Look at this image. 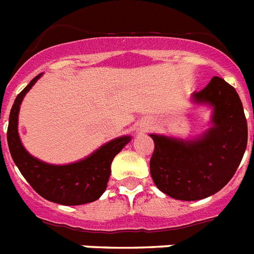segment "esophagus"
<instances>
[{"label":"esophagus","instance_id":"esophagus-1","mask_svg":"<svg viewBox=\"0 0 254 254\" xmlns=\"http://www.w3.org/2000/svg\"><path fill=\"white\" fill-rule=\"evenodd\" d=\"M148 129H150V125H148V124H141L139 127H138V131H139V133H146Z\"/></svg>","mask_w":254,"mask_h":254}]
</instances>
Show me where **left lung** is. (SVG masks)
Wrapping results in <instances>:
<instances>
[{
	"label": "left lung",
	"instance_id": "1",
	"mask_svg": "<svg viewBox=\"0 0 254 254\" xmlns=\"http://www.w3.org/2000/svg\"><path fill=\"white\" fill-rule=\"evenodd\" d=\"M211 108L209 129L194 138L150 134L155 148L150 172L159 190L175 199L197 201L215 194L232 179L248 142L243 103L231 84L214 77L190 96Z\"/></svg>",
	"mask_w": 254,
	"mask_h": 254
}]
</instances>
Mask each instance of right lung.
Listing matches in <instances>:
<instances>
[{"mask_svg": "<svg viewBox=\"0 0 254 254\" xmlns=\"http://www.w3.org/2000/svg\"><path fill=\"white\" fill-rule=\"evenodd\" d=\"M41 74L27 84L14 100L7 127V145L15 166L43 198L60 205L75 206L94 202L104 193L113 158L131 141L121 135L96 148L90 155L69 164H51L35 158L24 148L18 133L20 104Z\"/></svg>", "mask_w": 254, "mask_h": 254, "instance_id": "add662e5", "label": "right lung"}]
</instances>
